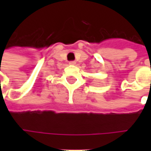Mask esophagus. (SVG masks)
Returning a JSON list of instances; mask_svg holds the SVG:
<instances>
[{"mask_svg":"<svg viewBox=\"0 0 151 151\" xmlns=\"http://www.w3.org/2000/svg\"><path fill=\"white\" fill-rule=\"evenodd\" d=\"M70 65H76V61H70V63H69Z\"/></svg>","mask_w":151,"mask_h":151,"instance_id":"obj_1","label":"esophagus"}]
</instances>
